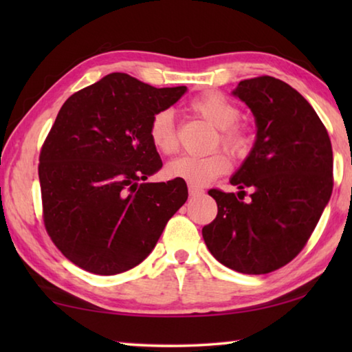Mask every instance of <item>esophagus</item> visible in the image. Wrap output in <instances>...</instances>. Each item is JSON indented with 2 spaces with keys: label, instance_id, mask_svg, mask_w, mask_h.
I'll use <instances>...</instances> for the list:
<instances>
[{
  "label": "esophagus",
  "instance_id": "1",
  "mask_svg": "<svg viewBox=\"0 0 352 352\" xmlns=\"http://www.w3.org/2000/svg\"><path fill=\"white\" fill-rule=\"evenodd\" d=\"M188 189H189V195H192V197H195V195L204 194V189H201L200 186H197V184L189 183V184H188Z\"/></svg>",
  "mask_w": 352,
  "mask_h": 352
}]
</instances>
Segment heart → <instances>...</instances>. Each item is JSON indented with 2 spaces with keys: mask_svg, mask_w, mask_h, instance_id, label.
Returning a JSON list of instances; mask_svg holds the SVG:
<instances>
[{
  "mask_svg": "<svg viewBox=\"0 0 352 352\" xmlns=\"http://www.w3.org/2000/svg\"><path fill=\"white\" fill-rule=\"evenodd\" d=\"M190 110L199 113L208 122L219 129L216 144H222L234 157L247 155L253 142V135L245 124L237 121L241 110L223 93L211 91L201 94L190 102ZM148 138L153 147L164 155H172L178 148L174 115L169 110H160L148 122ZM230 169V160L223 152L210 155H182L168 164L166 172L172 178H182L192 184H205L223 175Z\"/></svg>",
  "mask_w": 352,
  "mask_h": 352,
  "instance_id": "b5f03b06",
  "label": "heart"
}]
</instances>
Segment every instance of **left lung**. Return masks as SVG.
Masks as SVG:
<instances>
[{"mask_svg":"<svg viewBox=\"0 0 352 352\" xmlns=\"http://www.w3.org/2000/svg\"><path fill=\"white\" fill-rule=\"evenodd\" d=\"M233 94L253 111L258 133L230 180L239 192L208 190L217 216L201 234L220 264L264 275L296 258L314 233L332 194V146L312 105L285 82L253 77Z\"/></svg>","mask_w":352,"mask_h":352,"instance_id":"left-lung-1","label":"left lung"}]
</instances>
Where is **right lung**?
I'll return each mask as SVG.
<instances>
[{
  "label": "right lung",
  "instance_id": "add662e5",
  "mask_svg": "<svg viewBox=\"0 0 352 352\" xmlns=\"http://www.w3.org/2000/svg\"><path fill=\"white\" fill-rule=\"evenodd\" d=\"M184 93L111 73L62 105L41 146L38 178L45 228L77 267L105 276L133 269L186 201L182 178L144 183L163 166L148 122Z\"/></svg>",
  "mask_w": 352,
  "mask_h": 352
}]
</instances>
